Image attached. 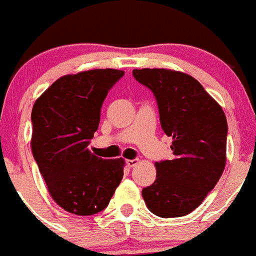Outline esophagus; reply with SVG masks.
<instances>
[{
	"mask_svg": "<svg viewBox=\"0 0 256 256\" xmlns=\"http://www.w3.org/2000/svg\"><path fill=\"white\" fill-rule=\"evenodd\" d=\"M139 160L138 158H132V160H126V165H128V168H134L135 165L138 164Z\"/></svg>",
	"mask_w": 256,
	"mask_h": 256,
	"instance_id": "obj_1",
	"label": "esophagus"
}]
</instances>
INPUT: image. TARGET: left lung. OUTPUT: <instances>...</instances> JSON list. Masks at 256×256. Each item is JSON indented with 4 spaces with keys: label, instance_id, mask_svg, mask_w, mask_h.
Here are the masks:
<instances>
[{
    "label": "left lung",
    "instance_id": "8db88e82",
    "mask_svg": "<svg viewBox=\"0 0 256 256\" xmlns=\"http://www.w3.org/2000/svg\"><path fill=\"white\" fill-rule=\"evenodd\" d=\"M134 78L154 92L164 132L172 136V160L154 162L156 180L142 190L158 218L192 212L220 180L226 162V117L191 75L169 68H135Z\"/></svg>",
    "mask_w": 256,
    "mask_h": 256
}]
</instances>
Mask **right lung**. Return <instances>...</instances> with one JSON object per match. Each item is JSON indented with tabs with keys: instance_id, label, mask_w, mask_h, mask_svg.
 Instances as JSON below:
<instances>
[{
	"instance_id": "obj_1",
	"label": "right lung",
	"mask_w": 256,
	"mask_h": 256,
	"mask_svg": "<svg viewBox=\"0 0 256 256\" xmlns=\"http://www.w3.org/2000/svg\"><path fill=\"white\" fill-rule=\"evenodd\" d=\"M124 72L95 68L64 75L32 108L31 150L49 194L70 214L90 216L109 204L124 177V158L88 150L109 90Z\"/></svg>"
}]
</instances>
